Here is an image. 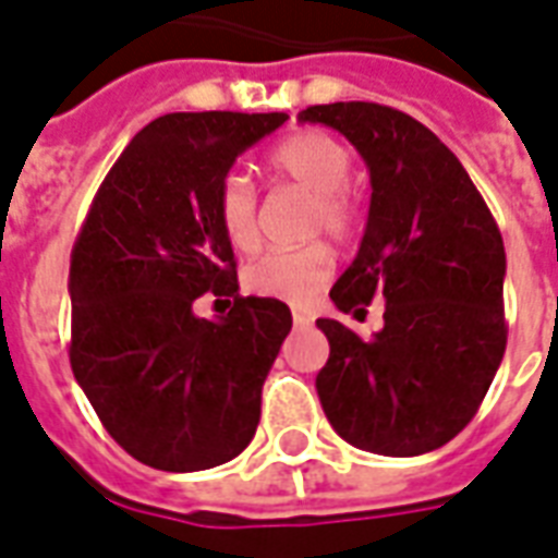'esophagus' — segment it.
Returning <instances> with one entry per match:
<instances>
[{
    "label": "esophagus",
    "mask_w": 558,
    "mask_h": 558,
    "mask_svg": "<svg viewBox=\"0 0 558 558\" xmlns=\"http://www.w3.org/2000/svg\"><path fill=\"white\" fill-rule=\"evenodd\" d=\"M292 322H295V328H311L313 316L307 311H295L292 313Z\"/></svg>",
    "instance_id": "obj_1"
}]
</instances>
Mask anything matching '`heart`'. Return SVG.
<instances>
[{
  "label": "heart",
  "instance_id": "b5f03b06",
  "mask_svg": "<svg viewBox=\"0 0 558 558\" xmlns=\"http://www.w3.org/2000/svg\"><path fill=\"white\" fill-rule=\"evenodd\" d=\"M268 174L275 183L295 185L311 195L304 233H328L337 242L354 236L361 225V201L349 185L352 150L328 132L307 130L290 135L268 153ZM216 218L221 233L236 251H254L259 242V197L242 174H225L216 189ZM333 257L322 242L275 247L251 259L242 271L247 292L287 304H311L328 283Z\"/></svg>",
  "mask_w": 558,
  "mask_h": 558
}]
</instances>
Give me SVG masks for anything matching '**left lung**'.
Listing matches in <instances>:
<instances>
[{
  "label": "left lung",
  "mask_w": 558,
  "mask_h": 558,
  "mask_svg": "<svg viewBox=\"0 0 558 558\" xmlns=\"http://www.w3.org/2000/svg\"><path fill=\"white\" fill-rule=\"evenodd\" d=\"M357 147L373 201L357 257L333 283L337 311L384 328L361 337L316 319L331 354L316 390L333 432L375 456H423L476 416L506 352L499 227L464 165L411 114L378 102L311 106Z\"/></svg>",
  "instance_id": "obj_1"
}]
</instances>
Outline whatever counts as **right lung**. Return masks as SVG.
I'll use <instances>...</instances> for the list:
<instances>
[{"instance_id":"obj_1","label":"right lung","mask_w":558,"mask_h":558,"mask_svg":"<svg viewBox=\"0 0 558 558\" xmlns=\"http://www.w3.org/2000/svg\"><path fill=\"white\" fill-rule=\"evenodd\" d=\"M283 121V111L156 118L111 165L76 236L70 366L106 432L147 468H218L257 432L292 313L239 295L216 189ZM206 291L234 299L227 317L194 316Z\"/></svg>"}]
</instances>
